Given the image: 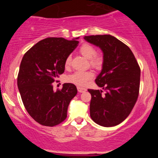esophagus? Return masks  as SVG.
<instances>
[{"label":"esophagus","instance_id":"obj_1","mask_svg":"<svg viewBox=\"0 0 158 158\" xmlns=\"http://www.w3.org/2000/svg\"><path fill=\"white\" fill-rule=\"evenodd\" d=\"M77 90L79 93H83V92L86 91V89H85V88H81V87H79V86L77 87Z\"/></svg>","mask_w":158,"mask_h":158}]
</instances>
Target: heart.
I'll use <instances>...</instances> for the list:
<instances>
[{"label": "heart", "instance_id": "b5f03b06", "mask_svg": "<svg viewBox=\"0 0 158 158\" xmlns=\"http://www.w3.org/2000/svg\"><path fill=\"white\" fill-rule=\"evenodd\" d=\"M79 52L85 59H89V64L94 68H99L102 65L103 56L99 52H96V49L92 45L83 44L79 48ZM71 63V56H68L64 61L66 68L70 67ZM94 77V73L91 70L87 71H77L67 77L68 82L73 83L79 86H85L88 81Z\"/></svg>", "mask_w": 158, "mask_h": 158}]
</instances>
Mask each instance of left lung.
Masks as SVG:
<instances>
[{"instance_id":"8db88e82","label":"left lung","mask_w":158,"mask_h":158,"mask_svg":"<svg viewBox=\"0 0 158 158\" xmlns=\"http://www.w3.org/2000/svg\"><path fill=\"white\" fill-rule=\"evenodd\" d=\"M103 52L102 69L96 79L102 90L91 94L90 115L104 127L119 125L127 118L138 98L140 68L130 48L110 35L85 36Z\"/></svg>"}]
</instances>
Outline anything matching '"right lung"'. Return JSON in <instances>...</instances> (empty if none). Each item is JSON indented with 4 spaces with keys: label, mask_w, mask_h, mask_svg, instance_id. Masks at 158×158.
I'll return each mask as SVG.
<instances>
[{
    "label": "right lung",
    "mask_w": 158,
    "mask_h": 158,
    "mask_svg": "<svg viewBox=\"0 0 158 158\" xmlns=\"http://www.w3.org/2000/svg\"><path fill=\"white\" fill-rule=\"evenodd\" d=\"M77 39L47 38L32 47L23 56L18 75V88L28 114L39 124L55 126L66 119L77 87L64 83L53 90L52 82L64 72V61L79 44Z\"/></svg>",
    "instance_id": "right-lung-1"
}]
</instances>
